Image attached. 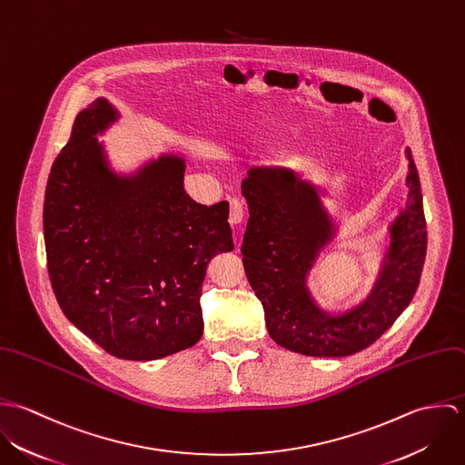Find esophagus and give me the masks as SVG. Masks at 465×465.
<instances>
[{
    "label": "esophagus",
    "instance_id": "1",
    "mask_svg": "<svg viewBox=\"0 0 465 465\" xmlns=\"http://www.w3.org/2000/svg\"><path fill=\"white\" fill-rule=\"evenodd\" d=\"M242 220H243V203H242V200L232 199L231 200L229 222L234 223V225H238V223H242Z\"/></svg>",
    "mask_w": 465,
    "mask_h": 465
}]
</instances>
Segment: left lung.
<instances>
[{
    "label": "left lung",
    "instance_id": "8db88e82",
    "mask_svg": "<svg viewBox=\"0 0 465 465\" xmlns=\"http://www.w3.org/2000/svg\"><path fill=\"white\" fill-rule=\"evenodd\" d=\"M406 203L389 225V245L371 292L349 310H324L308 277L331 245L338 223L326 192L292 168L256 166L242 183L249 222L242 254L247 279L265 310L272 340L304 356L341 358L363 351L406 310L426 256V220L419 173L410 148Z\"/></svg>",
    "mask_w": 465,
    "mask_h": 465
}]
</instances>
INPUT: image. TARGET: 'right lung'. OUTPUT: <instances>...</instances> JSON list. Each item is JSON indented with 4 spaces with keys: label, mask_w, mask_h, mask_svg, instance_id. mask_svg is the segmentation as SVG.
Returning <instances> with one entry per match:
<instances>
[{
    "label": "right lung",
    "mask_w": 465,
    "mask_h": 465,
    "mask_svg": "<svg viewBox=\"0 0 465 465\" xmlns=\"http://www.w3.org/2000/svg\"><path fill=\"white\" fill-rule=\"evenodd\" d=\"M118 120L104 96L76 114L48 177L46 260L71 324L116 358L150 361L202 336L205 268L234 249L229 202L186 195L183 153L116 172L98 135Z\"/></svg>",
    "instance_id": "add662e5"
}]
</instances>
